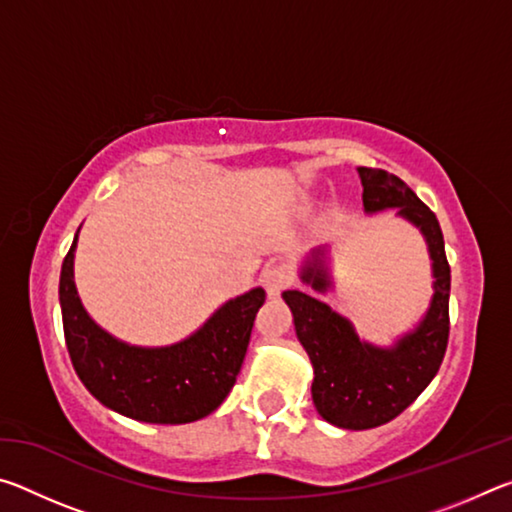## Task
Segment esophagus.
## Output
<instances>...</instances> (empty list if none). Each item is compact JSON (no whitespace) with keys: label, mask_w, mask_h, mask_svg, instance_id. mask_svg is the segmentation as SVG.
<instances>
[{"label":"esophagus","mask_w":512,"mask_h":512,"mask_svg":"<svg viewBox=\"0 0 512 512\" xmlns=\"http://www.w3.org/2000/svg\"><path fill=\"white\" fill-rule=\"evenodd\" d=\"M291 282H293V273L287 264H271L262 273V284L271 298L280 296V293L287 289Z\"/></svg>","instance_id":"34e87169"}]
</instances>
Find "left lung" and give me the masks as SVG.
<instances>
[{
    "instance_id": "left-lung-1",
    "label": "left lung",
    "mask_w": 512,
    "mask_h": 512,
    "mask_svg": "<svg viewBox=\"0 0 512 512\" xmlns=\"http://www.w3.org/2000/svg\"><path fill=\"white\" fill-rule=\"evenodd\" d=\"M363 210L377 214L395 210L427 241L433 296L420 323L393 345L359 339L357 329L316 296L284 291L296 336L314 366L311 397L320 418L341 429H372L397 418L431 384L443 363L449 339V287L452 275L440 223L427 205L400 178L381 169L359 167ZM329 248L311 250L300 266V280L316 293L332 289Z\"/></svg>"
}]
</instances>
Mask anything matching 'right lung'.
Segmentation results:
<instances>
[{
	"label": "right lung",
	"instance_id": "right-lung-1",
	"mask_svg": "<svg viewBox=\"0 0 512 512\" xmlns=\"http://www.w3.org/2000/svg\"><path fill=\"white\" fill-rule=\"evenodd\" d=\"M79 230L60 268L58 298L67 352L83 386L110 411L149 424H187L219 409L237 381L266 291L255 287L223 302L183 341L131 345L94 323L83 307L74 282Z\"/></svg>",
	"mask_w": 512,
	"mask_h": 512
}]
</instances>
